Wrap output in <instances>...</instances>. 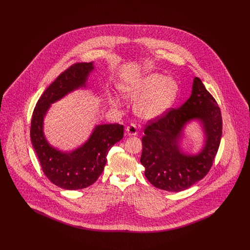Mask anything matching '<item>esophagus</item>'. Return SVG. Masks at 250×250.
<instances>
[{"instance_id": "esophagus-1", "label": "esophagus", "mask_w": 250, "mask_h": 250, "mask_svg": "<svg viewBox=\"0 0 250 250\" xmlns=\"http://www.w3.org/2000/svg\"><path fill=\"white\" fill-rule=\"evenodd\" d=\"M126 133L128 136H135L138 134V129L137 126L134 124H131L130 125H128L126 127Z\"/></svg>"}]
</instances>
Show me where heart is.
Wrapping results in <instances>:
<instances>
[{
    "label": "heart",
    "mask_w": 250,
    "mask_h": 250,
    "mask_svg": "<svg viewBox=\"0 0 250 250\" xmlns=\"http://www.w3.org/2000/svg\"><path fill=\"white\" fill-rule=\"evenodd\" d=\"M122 94L136 100L135 113L145 120L156 119L172 107L179 95L178 83L160 73H150L120 86ZM116 102V99H112Z\"/></svg>",
    "instance_id": "heart-1"
}]
</instances>
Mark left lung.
<instances>
[{
	"label": "left lung",
	"mask_w": 250,
	"mask_h": 250,
	"mask_svg": "<svg viewBox=\"0 0 250 250\" xmlns=\"http://www.w3.org/2000/svg\"><path fill=\"white\" fill-rule=\"evenodd\" d=\"M198 119L205 133L199 154L188 155L179 147L185 125ZM141 163L148 181L159 189L180 192L189 188L210 170L217 153L221 135L220 108L199 78H194L190 97L179 108L146 125Z\"/></svg>",
	"instance_id": "obj_1"
}]
</instances>
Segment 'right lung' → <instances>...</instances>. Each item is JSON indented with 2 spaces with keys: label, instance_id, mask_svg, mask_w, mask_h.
Segmentation results:
<instances>
[{
  "label": "right lung",
  "instance_id": "add662e5",
  "mask_svg": "<svg viewBox=\"0 0 250 250\" xmlns=\"http://www.w3.org/2000/svg\"><path fill=\"white\" fill-rule=\"evenodd\" d=\"M94 68L93 62L72 64L40 96L32 116L31 141L42 170L52 184L67 190L93 185L104 170L108 151L124 137L122 125H98L82 146L62 152L51 146L44 135V117L50 105L79 88H85Z\"/></svg>",
  "mask_w": 250,
  "mask_h": 250
}]
</instances>
